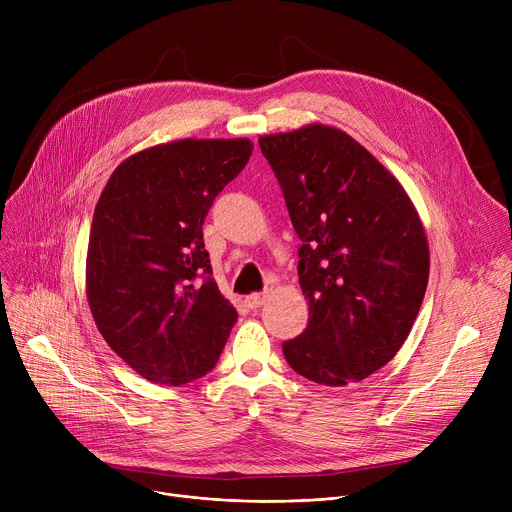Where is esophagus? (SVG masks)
<instances>
[{
    "label": "esophagus",
    "instance_id": "esophagus-1",
    "mask_svg": "<svg viewBox=\"0 0 512 512\" xmlns=\"http://www.w3.org/2000/svg\"><path fill=\"white\" fill-rule=\"evenodd\" d=\"M267 301V294L265 292H255V294H249V297L245 299V303L251 307V309H259L263 303Z\"/></svg>",
    "mask_w": 512,
    "mask_h": 512
}]
</instances>
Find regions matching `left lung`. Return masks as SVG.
<instances>
[{
    "mask_svg": "<svg viewBox=\"0 0 512 512\" xmlns=\"http://www.w3.org/2000/svg\"><path fill=\"white\" fill-rule=\"evenodd\" d=\"M299 249L307 330L288 365L324 386L361 382L405 344L429 278L423 222L402 184L351 134L328 124L263 134Z\"/></svg>",
    "mask_w": 512,
    "mask_h": 512,
    "instance_id": "obj_1",
    "label": "left lung"
}]
</instances>
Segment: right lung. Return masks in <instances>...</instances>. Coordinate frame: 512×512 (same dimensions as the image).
I'll return each instance as SVG.
<instances>
[{"label": "right lung", "mask_w": 512, "mask_h": 512, "mask_svg": "<svg viewBox=\"0 0 512 512\" xmlns=\"http://www.w3.org/2000/svg\"><path fill=\"white\" fill-rule=\"evenodd\" d=\"M249 139H180L126 157L97 201L85 292L95 326L145 380L182 386L213 369L236 309L209 276L203 222L247 166Z\"/></svg>", "instance_id": "right-lung-1"}]
</instances>
